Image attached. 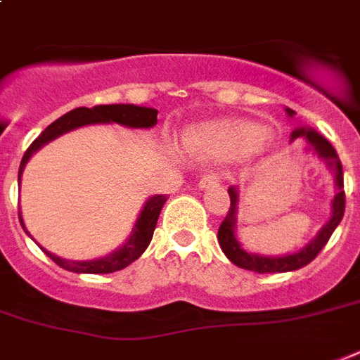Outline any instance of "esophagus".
<instances>
[{"mask_svg": "<svg viewBox=\"0 0 360 360\" xmlns=\"http://www.w3.org/2000/svg\"><path fill=\"white\" fill-rule=\"evenodd\" d=\"M220 185V175L219 174H209V175H203L198 186L205 191V188H213V186H219Z\"/></svg>", "mask_w": 360, "mask_h": 360, "instance_id": "34e87169", "label": "esophagus"}]
</instances>
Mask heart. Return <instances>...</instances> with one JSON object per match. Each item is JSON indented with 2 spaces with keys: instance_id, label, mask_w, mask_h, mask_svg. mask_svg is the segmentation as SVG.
Listing matches in <instances>:
<instances>
[{
  "instance_id": "b5f03b06",
  "label": "heart",
  "mask_w": 360,
  "mask_h": 360,
  "mask_svg": "<svg viewBox=\"0 0 360 360\" xmlns=\"http://www.w3.org/2000/svg\"><path fill=\"white\" fill-rule=\"evenodd\" d=\"M267 143V130L243 120L207 121L186 134L188 151L205 160H226L239 155L250 157L262 153Z\"/></svg>"
}]
</instances>
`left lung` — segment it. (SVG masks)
Returning <instances> with one entry per match:
<instances>
[{"mask_svg":"<svg viewBox=\"0 0 360 360\" xmlns=\"http://www.w3.org/2000/svg\"><path fill=\"white\" fill-rule=\"evenodd\" d=\"M288 115L293 117V110L285 108ZM295 140L307 141V151H314L318 155L327 168L333 172L335 177L336 194L330 202V217L329 220L321 226L318 236L314 237L308 245H304L299 250L284 254V256H265V254H256V252H248L243 248V245L237 239V213H239V188L230 186L228 194H230V211L226 214L224 222L219 228V243L226 257L230 259L233 265L246 271H254V273H288V271H297V269L304 267L312 262L314 257L318 256L321 248L327 245L329 237L336 230V226L340 224L342 217H344V209H346V194H344V172H342V162L338 158V153L327 138L319 134L318 130L310 129V127H297L290 136V143Z\"/></svg>","mask_w":360,"mask_h":360,"instance_id":"obj_1","label":"left lung"}]
</instances>
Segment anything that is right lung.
Here are the masks:
<instances>
[{
  "instance_id": "right-lung-1",
  "label": "right lung",
  "mask_w": 360,
  "mask_h": 360,
  "mask_svg": "<svg viewBox=\"0 0 360 360\" xmlns=\"http://www.w3.org/2000/svg\"><path fill=\"white\" fill-rule=\"evenodd\" d=\"M157 114L158 110L147 108V106H136V104H98L93 108H75L61 115L59 120L53 121L52 124H48L46 129L42 130L41 136L37 138L27 151L24 153V158L20 162L18 169V185L22 181V174L27 160L33 157V153H37L42 146H46L48 141L56 140L58 136L70 132V130L78 129V127H86V124H121V127H129V129H151L157 124ZM166 203V196L164 194H157L151 196L143 203L138 219H136L132 231H130L129 239L124 240V245H121L117 250L112 254L98 259H89V262H72V259H65L59 257L52 252L44 250L50 259L58 263L59 267H63L65 271L70 273H80V274H108L121 271L127 265L138 259V257L146 252L153 239V231L157 228L158 214L162 211V205ZM20 224L24 228V231L30 236V231L25 230L24 220L20 214ZM31 237V236H30Z\"/></svg>"
}]
</instances>
